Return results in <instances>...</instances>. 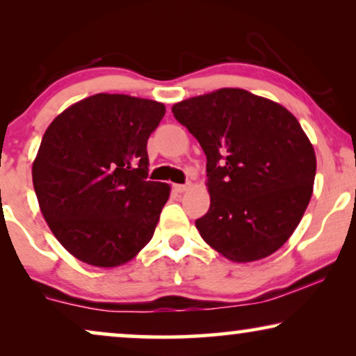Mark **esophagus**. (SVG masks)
I'll return each mask as SVG.
<instances>
[{"instance_id": "esophagus-1", "label": "esophagus", "mask_w": 356, "mask_h": 356, "mask_svg": "<svg viewBox=\"0 0 356 356\" xmlns=\"http://www.w3.org/2000/svg\"><path fill=\"white\" fill-rule=\"evenodd\" d=\"M188 188H189V184H175V186H173V189L177 193H184Z\"/></svg>"}]
</instances>
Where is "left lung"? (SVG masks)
Returning a JSON list of instances; mask_svg holds the SVG:
<instances>
[{
    "label": "left lung",
    "instance_id": "8db88e82",
    "mask_svg": "<svg viewBox=\"0 0 356 356\" xmlns=\"http://www.w3.org/2000/svg\"><path fill=\"white\" fill-rule=\"evenodd\" d=\"M172 111L207 159L211 207L196 220L204 241L233 262L270 256L313 194L316 155L298 120L243 89L193 97Z\"/></svg>",
    "mask_w": 356,
    "mask_h": 356
}]
</instances>
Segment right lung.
<instances>
[{
    "mask_svg": "<svg viewBox=\"0 0 356 356\" xmlns=\"http://www.w3.org/2000/svg\"><path fill=\"white\" fill-rule=\"evenodd\" d=\"M165 105L97 94L58 115L32 165L40 211L82 262L115 267L152 240L170 186L147 181V139Z\"/></svg>",
    "mask_w": 356,
    "mask_h": 356,
    "instance_id": "add662e5",
    "label": "right lung"
}]
</instances>
